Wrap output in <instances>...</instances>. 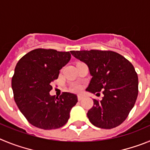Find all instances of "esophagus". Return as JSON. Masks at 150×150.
<instances>
[{"label":"esophagus","mask_w":150,"mask_h":150,"mask_svg":"<svg viewBox=\"0 0 150 150\" xmlns=\"http://www.w3.org/2000/svg\"><path fill=\"white\" fill-rule=\"evenodd\" d=\"M83 98H84V97L83 96H81V95H78V100L81 101Z\"/></svg>","instance_id":"esophagus-1"}]
</instances>
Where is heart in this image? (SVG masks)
<instances>
[{
    "label": "heart",
    "instance_id": "b5f03b06",
    "mask_svg": "<svg viewBox=\"0 0 150 150\" xmlns=\"http://www.w3.org/2000/svg\"><path fill=\"white\" fill-rule=\"evenodd\" d=\"M80 90H81V86H75L74 87V91H79Z\"/></svg>",
    "mask_w": 150,
    "mask_h": 150
}]
</instances>
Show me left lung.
<instances>
[{"instance_id": "left-lung-1", "label": "left lung", "mask_w": 150, "mask_h": 150, "mask_svg": "<svg viewBox=\"0 0 150 150\" xmlns=\"http://www.w3.org/2000/svg\"><path fill=\"white\" fill-rule=\"evenodd\" d=\"M72 55L88 65L91 81L86 91L99 94L101 100L94 99L87 112L92 125L110 129L126 120L138 95V77L132 64L112 51L91 50L71 51Z\"/></svg>"}]
</instances>
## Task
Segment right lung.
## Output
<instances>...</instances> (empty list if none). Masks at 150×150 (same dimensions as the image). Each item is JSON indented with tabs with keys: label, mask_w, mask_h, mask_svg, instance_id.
I'll return each mask as SVG.
<instances>
[{
	"label": "right lung",
	"mask_w": 150,
	"mask_h": 150,
	"mask_svg": "<svg viewBox=\"0 0 150 150\" xmlns=\"http://www.w3.org/2000/svg\"><path fill=\"white\" fill-rule=\"evenodd\" d=\"M70 52L36 49L18 61L12 78L14 100L30 124L44 130L56 129L67 123L77 96L63 92L51 96V83L71 59Z\"/></svg>",
	"instance_id": "right-lung-1"
}]
</instances>
